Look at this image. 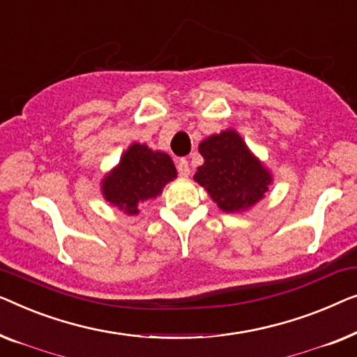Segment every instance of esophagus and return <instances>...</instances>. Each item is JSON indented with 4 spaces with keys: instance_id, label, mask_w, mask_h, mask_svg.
<instances>
[{
    "instance_id": "esophagus-1",
    "label": "esophagus",
    "mask_w": 357,
    "mask_h": 357,
    "mask_svg": "<svg viewBox=\"0 0 357 357\" xmlns=\"http://www.w3.org/2000/svg\"><path fill=\"white\" fill-rule=\"evenodd\" d=\"M178 172H179V176L183 178H188L190 174V168H189V163L185 158H179L178 160Z\"/></svg>"
}]
</instances>
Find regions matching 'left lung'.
Instances as JSON below:
<instances>
[{
	"label": "left lung",
	"instance_id": "8db88e82",
	"mask_svg": "<svg viewBox=\"0 0 357 357\" xmlns=\"http://www.w3.org/2000/svg\"><path fill=\"white\" fill-rule=\"evenodd\" d=\"M199 152L204 165L197 168L194 181L225 213L252 208L273 183L272 173L250 152L236 129L208 135L199 144Z\"/></svg>",
	"mask_w": 357,
	"mask_h": 357
}]
</instances>
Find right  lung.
Here are the masks:
<instances>
[{
	"label": "right lung",
	"mask_w": 357,
	"mask_h": 357,
	"mask_svg": "<svg viewBox=\"0 0 357 357\" xmlns=\"http://www.w3.org/2000/svg\"><path fill=\"white\" fill-rule=\"evenodd\" d=\"M178 176L172 157L132 142L119 163L102 179L103 199L126 215H139V205L157 199L163 188Z\"/></svg>",
	"instance_id": "right-lung-1"
}]
</instances>
